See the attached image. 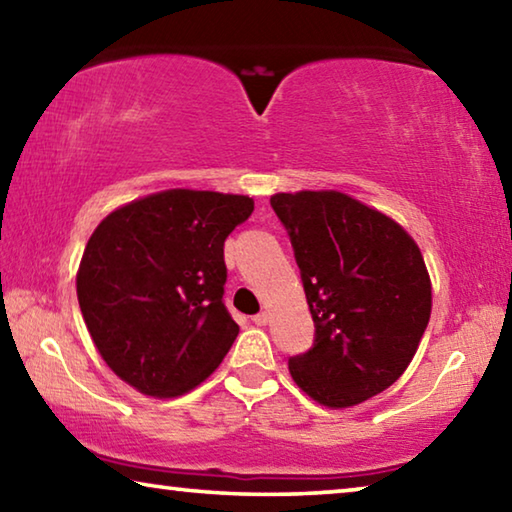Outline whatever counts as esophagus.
Masks as SVG:
<instances>
[{"mask_svg": "<svg viewBox=\"0 0 512 512\" xmlns=\"http://www.w3.org/2000/svg\"><path fill=\"white\" fill-rule=\"evenodd\" d=\"M268 320H271V316L266 314V311H262V314H257V316H253V323L257 325V327H264V325H268Z\"/></svg>", "mask_w": 512, "mask_h": 512, "instance_id": "esophagus-1", "label": "esophagus"}]
</instances>
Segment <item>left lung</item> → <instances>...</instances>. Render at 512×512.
<instances>
[{
  "mask_svg": "<svg viewBox=\"0 0 512 512\" xmlns=\"http://www.w3.org/2000/svg\"><path fill=\"white\" fill-rule=\"evenodd\" d=\"M289 230L316 325L309 352L289 359L300 391L350 409L409 368L431 316V277L400 223L336 189L273 194Z\"/></svg>",
  "mask_w": 512,
  "mask_h": 512,
  "instance_id": "8db88e82",
  "label": "left lung"
}]
</instances>
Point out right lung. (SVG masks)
<instances>
[{
    "label": "right lung",
    "mask_w": 512,
    "mask_h": 512,
    "mask_svg": "<svg viewBox=\"0 0 512 512\" xmlns=\"http://www.w3.org/2000/svg\"><path fill=\"white\" fill-rule=\"evenodd\" d=\"M255 210L241 194L164 189L92 232L76 296L115 375L151 397L189 393L219 368L239 325L223 305V241Z\"/></svg>",
    "instance_id": "1"
}]
</instances>
